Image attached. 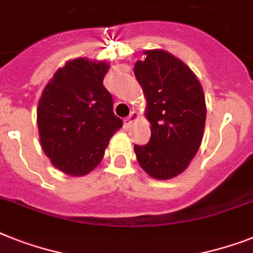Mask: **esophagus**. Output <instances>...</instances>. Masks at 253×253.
Returning <instances> with one entry per match:
<instances>
[{"label": "esophagus", "mask_w": 253, "mask_h": 253, "mask_svg": "<svg viewBox=\"0 0 253 253\" xmlns=\"http://www.w3.org/2000/svg\"><path fill=\"white\" fill-rule=\"evenodd\" d=\"M139 120V114H137L136 112H132L130 114V116L127 117V120H126V125L127 126H131L133 122H136V121Z\"/></svg>", "instance_id": "esophagus-1"}]
</instances>
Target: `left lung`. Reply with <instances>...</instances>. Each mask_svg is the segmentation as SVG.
<instances>
[{
  "label": "left lung",
  "mask_w": 253,
  "mask_h": 253,
  "mask_svg": "<svg viewBox=\"0 0 253 253\" xmlns=\"http://www.w3.org/2000/svg\"><path fill=\"white\" fill-rule=\"evenodd\" d=\"M133 74L147 100L151 140L135 145L137 162L148 175L171 179L188 168L204 135L207 105L200 82L183 61L162 49L145 50Z\"/></svg>",
  "instance_id": "obj_1"
}]
</instances>
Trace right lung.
<instances>
[{"instance_id": "1", "label": "right lung", "mask_w": 253, "mask_h": 253, "mask_svg": "<svg viewBox=\"0 0 253 253\" xmlns=\"http://www.w3.org/2000/svg\"><path fill=\"white\" fill-rule=\"evenodd\" d=\"M106 61L70 59L45 85L38 105L39 137L55 169L83 176L96 169L110 137L123 126L102 80Z\"/></svg>"}]
</instances>
